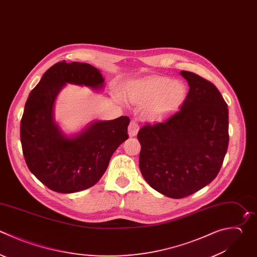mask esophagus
<instances>
[{
	"instance_id": "1",
	"label": "esophagus",
	"mask_w": 257,
	"mask_h": 257,
	"mask_svg": "<svg viewBox=\"0 0 257 257\" xmlns=\"http://www.w3.org/2000/svg\"><path fill=\"white\" fill-rule=\"evenodd\" d=\"M140 130V126L136 120H132L130 125H128V136L130 137H135L137 136L138 132Z\"/></svg>"
}]
</instances>
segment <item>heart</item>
Segmentation results:
<instances>
[{
	"mask_svg": "<svg viewBox=\"0 0 257 257\" xmlns=\"http://www.w3.org/2000/svg\"><path fill=\"white\" fill-rule=\"evenodd\" d=\"M186 97L187 88L184 83L163 76L141 80L127 90L128 100L139 106L148 105L146 113L153 119L175 111Z\"/></svg>",
	"mask_w": 257,
	"mask_h": 257,
	"instance_id": "obj_1",
	"label": "heart"
}]
</instances>
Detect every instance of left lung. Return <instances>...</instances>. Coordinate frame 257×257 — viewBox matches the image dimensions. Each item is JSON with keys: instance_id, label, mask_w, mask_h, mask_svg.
<instances>
[{"instance_id": "obj_1", "label": "left lung", "mask_w": 257, "mask_h": 257, "mask_svg": "<svg viewBox=\"0 0 257 257\" xmlns=\"http://www.w3.org/2000/svg\"><path fill=\"white\" fill-rule=\"evenodd\" d=\"M180 73L190 87L181 108L138 134L143 177L174 199L187 197L216 178L229 143L228 108L219 90L198 74Z\"/></svg>"}]
</instances>
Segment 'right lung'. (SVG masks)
Listing matches in <instances>:
<instances>
[{
	"instance_id": "add662e5",
	"label": "right lung",
	"mask_w": 257,
	"mask_h": 257,
	"mask_svg": "<svg viewBox=\"0 0 257 257\" xmlns=\"http://www.w3.org/2000/svg\"><path fill=\"white\" fill-rule=\"evenodd\" d=\"M103 81L90 64L62 61L50 67L29 94L20 126L23 155L32 174L52 191L69 194L95 185L114 151L128 139L130 118L124 115L94 121L73 137L54 121V102L66 83L98 90Z\"/></svg>"
}]
</instances>
